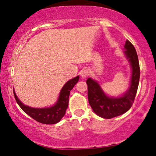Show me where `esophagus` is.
<instances>
[{"label": "esophagus", "instance_id": "esophagus-1", "mask_svg": "<svg viewBox=\"0 0 156 156\" xmlns=\"http://www.w3.org/2000/svg\"><path fill=\"white\" fill-rule=\"evenodd\" d=\"M89 75V71L88 69H83L80 72V76L82 78H86Z\"/></svg>", "mask_w": 156, "mask_h": 156}]
</instances>
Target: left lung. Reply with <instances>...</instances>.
<instances>
[{"label": "left lung", "instance_id": "left-lung-1", "mask_svg": "<svg viewBox=\"0 0 156 156\" xmlns=\"http://www.w3.org/2000/svg\"><path fill=\"white\" fill-rule=\"evenodd\" d=\"M124 51L131 68V81L129 89L120 97H110L105 93L101 87L91 78L86 83L88 86L89 103L92 109L100 117L110 119L125 113L133 103L140 80V65L138 55L134 46L128 40Z\"/></svg>", "mask_w": 156, "mask_h": 156}]
</instances>
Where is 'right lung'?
Listing matches in <instances>:
<instances>
[{
	"label": "right lung",
	"instance_id": "1",
	"mask_svg": "<svg viewBox=\"0 0 156 156\" xmlns=\"http://www.w3.org/2000/svg\"><path fill=\"white\" fill-rule=\"evenodd\" d=\"M78 80L79 76L67 81L60 90L57 102L51 107L45 108H34L29 107L20 102L14 90V97L21 109L37 122L45 124V125L56 124L60 122L63 116L65 115L69 104L70 91L78 83Z\"/></svg>",
	"mask_w": 156,
	"mask_h": 156
}]
</instances>
